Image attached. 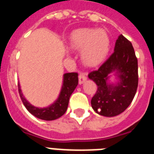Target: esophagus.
<instances>
[{
	"instance_id": "obj_1",
	"label": "esophagus",
	"mask_w": 154,
	"mask_h": 154,
	"mask_svg": "<svg viewBox=\"0 0 154 154\" xmlns=\"http://www.w3.org/2000/svg\"><path fill=\"white\" fill-rule=\"evenodd\" d=\"M86 80H87V77L85 76V74H84V73H80L79 74V84L80 85H82L84 82H85Z\"/></svg>"
}]
</instances>
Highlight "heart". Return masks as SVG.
I'll return each mask as SVG.
<instances>
[{
  "mask_svg": "<svg viewBox=\"0 0 154 154\" xmlns=\"http://www.w3.org/2000/svg\"><path fill=\"white\" fill-rule=\"evenodd\" d=\"M69 44L73 51H81V60L85 66H96L109 52L110 37L102 28H81L71 34Z\"/></svg>",
  "mask_w": 154,
  "mask_h": 154,
  "instance_id": "obj_1",
  "label": "heart"
}]
</instances>
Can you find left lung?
Returning a JSON list of instances; mask_svg holds the SVG:
<instances>
[{"label": "left lung", "mask_w": 154, "mask_h": 154, "mask_svg": "<svg viewBox=\"0 0 154 154\" xmlns=\"http://www.w3.org/2000/svg\"><path fill=\"white\" fill-rule=\"evenodd\" d=\"M88 78L98 87L91 100L94 112L106 117L124 112L135 96L138 83V60L131 42L122 35L119 36L112 55Z\"/></svg>", "instance_id": "obj_1"}]
</instances>
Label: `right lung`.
<instances>
[{"mask_svg": "<svg viewBox=\"0 0 154 154\" xmlns=\"http://www.w3.org/2000/svg\"><path fill=\"white\" fill-rule=\"evenodd\" d=\"M78 85V74L77 73H66L63 74L62 88L56 100L47 107H38L32 105L23 96L20 84L18 82L19 93L23 105L30 113L42 120L51 121L60 118L66 113L68 107L69 97Z\"/></svg>", "mask_w": 154, "mask_h": 154, "instance_id": "1", "label": "right lung"}]
</instances>
